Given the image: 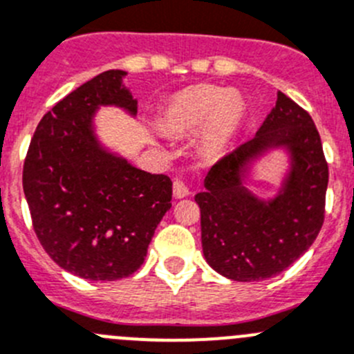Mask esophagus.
Wrapping results in <instances>:
<instances>
[{
  "label": "esophagus",
  "instance_id": "1",
  "mask_svg": "<svg viewBox=\"0 0 354 354\" xmlns=\"http://www.w3.org/2000/svg\"><path fill=\"white\" fill-rule=\"evenodd\" d=\"M188 194H190V190H188L187 183H185L183 180H174L173 196L176 197V199H183V197H187Z\"/></svg>",
  "mask_w": 354,
  "mask_h": 354
}]
</instances>
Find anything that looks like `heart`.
<instances>
[{
    "label": "heart",
    "mask_w": 354,
    "mask_h": 354,
    "mask_svg": "<svg viewBox=\"0 0 354 354\" xmlns=\"http://www.w3.org/2000/svg\"><path fill=\"white\" fill-rule=\"evenodd\" d=\"M243 117V101L236 92L216 85L199 84L187 87L169 97L162 110V127L181 136L203 129V151L214 157L225 148Z\"/></svg>",
    "instance_id": "heart-1"
}]
</instances>
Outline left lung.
<instances>
[{
	"label": "left lung",
	"instance_id": "8db88e82",
	"mask_svg": "<svg viewBox=\"0 0 354 354\" xmlns=\"http://www.w3.org/2000/svg\"><path fill=\"white\" fill-rule=\"evenodd\" d=\"M286 146L292 169L282 194L260 201L242 187L249 162ZM328 164L311 115L277 92L276 106L255 138L214 164L196 196L207 263L234 281H260L288 269L309 250L325 220Z\"/></svg>",
	"mask_w": 354,
	"mask_h": 354
}]
</instances>
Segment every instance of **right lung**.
Segmentation results:
<instances>
[{
    "instance_id": "right-lung-1",
    "label": "right lung",
    "mask_w": 354,
    "mask_h": 354,
    "mask_svg": "<svg viewBox=\"0 0 354 354\" xmlns=\"http://www.w3.org/2000/svg\"><path fill=\"white\" fill-rule=\"evenodd\" d=\"M124 75L101 73L43 115L22 169L43 250L62 269L92 281H115L140 269L173 197L169 176L136 169L95 141L91 122L97 106L117 104L136 115Z\"/></svg>"
}]
</instances>
